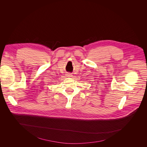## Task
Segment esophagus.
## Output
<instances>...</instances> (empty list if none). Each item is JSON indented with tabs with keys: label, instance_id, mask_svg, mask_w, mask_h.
I'll return each instance as SVG.
<instances>
[{
	"label": "esophagus",
	"instance_id": "34e87169",
	"mask_svg": "<svg viewBox=\"0 0 147 147\" xmlns=\"http://www.w3.org/2000/svg\"><path fill=\"white\" fill-rule=\"evenodd\" d=\"M66 75H67V77H71L72 76V74L71 73H67L66 74Z\"/></svg>",
	"mask_w": 147,
	"mask_h": 147
}]
</instances>
